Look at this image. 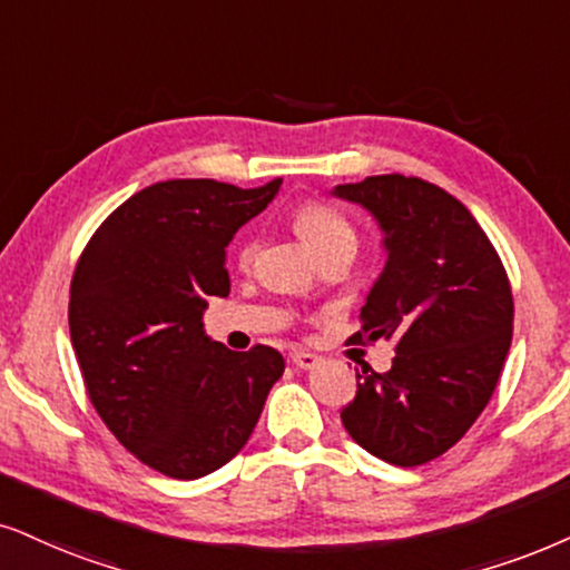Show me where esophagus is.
<instances>
[{
    "label": "esophagus",
    "instance_id": "obj_1",
    "mask_svg": "<svg viewBox=\"0 0 570 570\" xmlns=\"http://www.w3.org/2000/svg\"><path fill=\"white\" fill-rule=\"evenodd\" d=\"M289 357H292V363L302 371H313L315 365H318V360H321L318 355H313V352H305V350H294Z\"/></svg>",
    "mask_w": 570,
    "mask_h": 570
}]
</instances>
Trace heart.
Returning <instances> with one entry per match:
<instances>
[{
    "label": "heart",
    "mask_w": 570,
    "mask_h": 570,
    "mask_svg": "<svg viewBox=\"0 0 570 570\" xmlns=\"http://www.w3.org/2000/svg\"><path fill=\"white\" fill-rule=\"evenodd\" d=\"M292 223L294 228H297V234L305 239L307 247L318 257H326L331 252H355V226H352L347 215L338 213L336 207L326 205V202H302L292 215ZM255 257L257 242L247 236V239H242L239 247H236V263H239V268H249V265L255 263Z\"/></svg>",
    "instance_id": "1"
}]
</instances>
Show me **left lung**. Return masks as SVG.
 I'll list each match as a JSON object with an SVG mask.
<instances>
[{"instance_id": "left-lung-1", "label": "left lung", "mask_w": 570, "mask_h": 570, "mask_svg": "<svg viewBox=\"0 0 570 570\" xmlns=\"http://www.w3.org/2000/svg\"><path fill=\"white\" fill-rule=\"evenodd\" d=\"M334 194L373 213L389 252L352 342L394 344L386 373L368 365L357 373L342 423L371 455L423 465L465 436L500 381L513 338L505 265L442 186L386 173Z\"/></svg>"}]
</instances>
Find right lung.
<instances>
[{"mask_svg":"<svg viewBox=\"0 0 570 570\" xmlns=\"http://www.w3.org/2000/svg\"><path fill=\"white\" fill-rule=\"evenodd\" d=\"M278 186L153 184L107 215L76 263L68 323L86 394L163 476L191 481L226 465L284 373L278 350L234 352L202 331L207 297L232 289L228 242Z\"/></svg>","mask_w":570,"mask_h":570,"instance_id":"right-lung-1","label":"right lung"}]
</instances>
